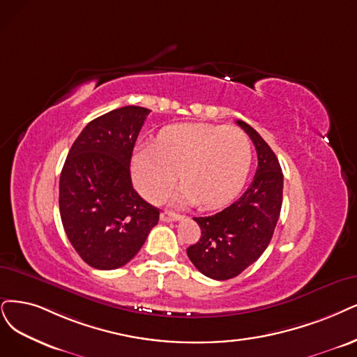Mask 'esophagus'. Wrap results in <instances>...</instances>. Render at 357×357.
Instances as JSON below:
<instances>
[{
  "instance_id": "esophagus-1",
  "label": "esophagus",
  "mask_w": 357,
  "mask_h": 357,
  "mask_svg": "<svg viewBox=\"0 0 357 357\" xmlns=\"http://www.w3.org/2000/svg\"><path fill=\"white\" fill-rule=\"evenodd\" d=\"M160 219L163 222H176V220H181L182 216L181 215H176V213H172V212H163L160 215Z\"/></svg>"
}]
</instances>
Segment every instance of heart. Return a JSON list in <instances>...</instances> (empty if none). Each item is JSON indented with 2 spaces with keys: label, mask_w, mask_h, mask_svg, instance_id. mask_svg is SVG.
Here are the masks:
<instances>
[{
  "label": "heart",
  "mask_w": 357,
  "mask_h": 357,
  "mask_svg": "<svg viewBox=\"0 0 357 357\" xmlns=\"http://www.w3.org/2000/svg\"><path fill=\"white\" fill-rule=\"evenodd\" d=\"M252 142L238 128L183 123L163 129L157 142L141 144L132 155V179L151 203L162 202L179 179L176 203L225 204L238 192L252 165Z\"/></svg>",
  "instance_id": "b5f03b06"
}]
</instances>
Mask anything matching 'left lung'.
I'll list each match as a JSON object with an SVG mask.
<instances>
[{
  "instance_id": "1",
  "label": "left lung",
  "mask_w": 357,
  "mask_h": 357,
  "mask_svg": "<svg viewBox=\"0 0 357 357\" xmlns=\"http://www.w3.org/2000/svg\"><path fill=\"white\" fill-rule=\"evenodd\" d=\"M236 123L256 147V175L240 199L222 212L194 218L202 236L187 248L192 265L218 281L240 275L261 256L272 240L282 206L284 175L278 158L252 126L243 121Z\"/></svg>"
}]
</instances>
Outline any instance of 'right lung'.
Returning a JSON list of instances; mask_svg holds the SVG:
<instances>
[{
	"label": "right lung",
	"instance_id": "obj_1",
	"mask_svg": "<svg viewBox=\"0 0 357 357\" xmlns=\"http://www.w3.org/2000/svg\"><path fill=\"white\" fill-rule=\"evenodd\" d=\"M151 110L138 105L91 121L75 139L60 175L66 235L89 266L110 271L134 259L158 222V208L132 187L130 157Z\"/></svg>",
	"mask_w": 357,
	"mask_h": 357
}]
</instances>
